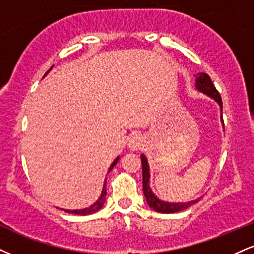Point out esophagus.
<instances>
[{
    "mask_svg": "<svg viewBox=\"0 0 254 254\" xmlns=\"http://www.w3.org/2000/svg\"><path fill=\"white\" fill-rule=\"evenodd\" d=\"M143 146V136L139 133H132L127 139V149L129 150L136 151L142 149Z\"/></svg>",
    "mask_w": 254,
    "mask_h": 254,
    "instance_id": "34e87169",
    "label": "esophagus"
}]
</instances>
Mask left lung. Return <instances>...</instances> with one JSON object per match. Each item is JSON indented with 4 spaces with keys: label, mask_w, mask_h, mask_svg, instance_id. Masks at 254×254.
Listing matches in <instances>:
<instances>
[{
    "label": "left lung",
    "mask_w": 254,
    "mask_h": 254,
    "mask_svg": "<svg viewBox=\"0 0 254 254\" xmlns=\"http://www.w3.org/2000/svg\"><path fill=\"white\" fill-rule=\"evenodd\" d=\"M195 88L198 91V92L206 94L214 99L216 103L219 104L220 111L222 114V102L221 97H220V93L216 91L214 85H213L212 80H210L209 75L207 73H198L196 80H195ZM221 122L224 124V121H222L221 116ZM140 158H142V168H143V193H144L146 203L149 204V207L154 210H156L158 213H164V214H172V213H177L181 212L183 209H187L188 207L193 206V204L197 203L198 201L202 198L197 197L196 200L188 201V202H168V201H162L161 198H158L156 195H155L152 189L150 188V168H149L148 160H146L145 155H140Z\"/></svg>",
    "instance_id": "8db88e82"
}]
</instances>
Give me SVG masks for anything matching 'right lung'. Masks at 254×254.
I'll list each match as a JSON object with an SVG mask.
<instances>
[{"instance_id": "1", "label": "right lung", "mask_w": 254, "mask_h": 254, "mask_svg": "<svg viewBox=\"0 0 254 254\" xmlns=\"http://www.w3.org/2000/svg\"><path fill=\"white\" fill-rule=\"evenodd\" d=\"M52 68H53V66L51 67L50 71H51ZM50 71L46 72V74L44 75V77H46V75L48 74V72H50ZM118 161H119V156H118L117 158H115V161L112 162L111 166H110V168H109V172H110V170L114 169V167L116 166V164H117ZM109 172H108V173H109ZM105 198H106V179H105V181H104L103 189H102V194H100L99 198H98V200H97L96 202H94L93 204H91L90 207H86V208H82V209H73V210H71V209H63V210H65L66 213H69V214H77V215H88V214H92V213H96V212H98V210H99L100 208H102V207L104 206V203H105ZM60 209H61V208H60Z\"/></svg>"}]
</instances>
